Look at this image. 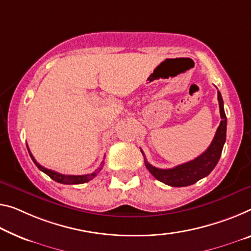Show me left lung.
I'll return each mask as SVG.
<instances>
[{"mask_svg":"<svg viewBox=\"0 0 251 251\" xmlns=\"http://www.w3.org/2000/svg\"><path fill=\"white\" fill-rule=\"evenodd\" d=\"M218 101L220 107V115H221V122H220L219 128L217 132H215V136L213 140H212L211 145L209 146V148L202 155L196 157L195 159L188 161V163L176 166L174 168L160 169L150 165L146 160V157L141 150L142 155L145 157L146 167H147L148 171L151 173V175L156 179L173 187H184L190 186V185L196 183L198 180L202 179L203 177H206L213 171L218 164L220 157H221L223 145L226 142V117L225 113V109H223L222 96L219 91Z\"/></svg>","mask_w":251,"mask_h":251,"instance_id":"obj_1","label":"left lung"}]
</instances>
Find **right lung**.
Segmentation results:
<instances>
[{
	"instance_id": "obj_1",
	"label": "right lung",
	"mask_w": 251,
	"mask_h": 251,
	"mask_svg": "<svg viewBox=\"0 0 251 251\" xmlns=\"http://www.w3.org/2000/svg\"><path fill=\"white\" fill-rule=\"evenodd\" d=\"M26 148H28L29 155H30V157H31V159L33 160V163L36 164L37 167L39 168L41 172H44L45 174H47L50 177V178L55 180V182L60 183V184L71 185V184H83V183L90 182V180L93 179L94 177L98 175V173L101 171V168H100L99 171H95V172L92 173V174H87V175H64V174H60V173H58V172H55V171H51V169L42 167V166L40 164H38L36 159H34L32 153L30 152L28 146H26Z\"/></svg>"
}]
</instances>
